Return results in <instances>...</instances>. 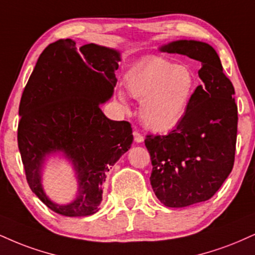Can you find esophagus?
Masks as SVG:
<instances>
[{"label": "esophagus", "mask_w": 255, "mask_h": 255, "mask_svg": "<svg viewBox=\"0 0 255 255\" xmlns=\"http://www.w3.org/2000/svg\"><path fill=\"white\" fill-rule=\"evenodd\" d=\"M133 135H134V141H135V142H142L143 141V136H142V134L140 133L139 130H134L133 131Z\"/></svg>", "instance_id": "1"}]
</instances>
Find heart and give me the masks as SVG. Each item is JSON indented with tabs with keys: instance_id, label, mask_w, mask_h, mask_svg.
Segmentation results:
<instances>
[{
	"instance_id": "heart-1",
	"label": "heart",
	"mask_w": 255,
	"mask_h": 255,
	"mask_svg": "<svg viewBox=\"0 0 255 255\" xmlns=\"http://www.w3.org/2000/svg\"><path fill=\"white\" fill-rule=\"evenodd\" d=\"M130 96L140 102L143 125L155 131H166L182 121L194 93L195 77L182 64L161 57H148L139 61L126 77ZM126 102L124 93H119Z\"/></svg>"
}]
</instances>
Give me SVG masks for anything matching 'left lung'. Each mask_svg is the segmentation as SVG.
<instances>
[{
  "label": "left lung",
  "mask_w": 255,
  "mask_h": 255,
  "mask_svg": "<svg viewBox=\"0 0 255 255\" xmlns=\"http://www.w3.org/2000/svg\"><path fill=\"white\" fill-rule=\"evenodd\" d=\"M160 50L202 63L198 76L203 84L191 95L182 121L167 135L145 139L153 166V191L166 207L183 208L213 197L232 172L238 106L234 87L210 45L178 40Z\"/></svg>",
  "instance_id": "1"
}]
</instances>
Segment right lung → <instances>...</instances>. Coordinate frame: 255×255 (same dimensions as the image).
<instances>
[{
    "mask_svg": "<svg viewBox=\"0 0 255 255\" xmlns=\"http://www.w3.org/2000/svg\"><path fill=\"white\" fill-rule=\"evenodd\" d=\"M120 53L88 44L79 51L71 39L50 44L40 54L20 101L17 145L26 179L42 203L63 216H89L98 211L107 173L130 148L127 121H113L100 109L112 97ZM63 151L78 174V198L59 206L41 185L46 155Z\"/></svg>",
    "mask_w": 255,
    "mask_h": 255,
    "instance_id": "obj_1",
    "label": "right lung"
}]
</instances>
